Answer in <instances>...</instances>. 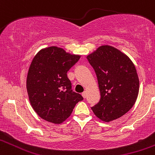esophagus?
<instances>
[{
    "label": "esophagus",
    "mask_w": 155,
    "mask_h": 155,
    "mask_svg": "<svg viewBox=\"0 0 155 155\" xmlns=\"http://www.w3.org/2000/svg\"><path fill=\"white\" fill-rule=\"evenodd\" d=\"M82 96H83V98H86V96H87L86 91H83V93H82Z\"/></svg>",
    "instance_id": "obj_1"
}]
</instances>
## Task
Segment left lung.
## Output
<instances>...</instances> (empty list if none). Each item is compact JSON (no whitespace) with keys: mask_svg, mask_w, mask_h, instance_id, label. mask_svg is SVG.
<instances>
[{"mask_svg":"<svg viewBox=\"0 0 155 155\" xmlns=\"http://www.w3.org/2000/svg\"><path fill=\"white\" fill-rule=\"evenodd\" d=\"M94 69L100 100L91 107L97 117L105 122L121 117L135 104L138 95L139 79L129 57L109 45H102L87 55Z\"/></svg>","mask_w":155,"mask_h":155,"instance_id":"obj_1","label":"left lung"}]
</instances>
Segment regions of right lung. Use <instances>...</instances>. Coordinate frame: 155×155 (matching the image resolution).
<instances>
[{"instance_id":"right-lung-1","label":"right lung","mask_w":155,"mask_h":155,"mask_svg":"<svg viewBox=\"0 0 155 155\" xmlns=\"http://www.w3.org/2000/svg\"><path fill=\"white\" fill-rule=\"evenodd\" d=\"M81 55L55 46L41 50L32 60L26 81L31 105L41 119L61 124L83 98L72 90L67 72Z\"/></svg>"}]
</instances>
